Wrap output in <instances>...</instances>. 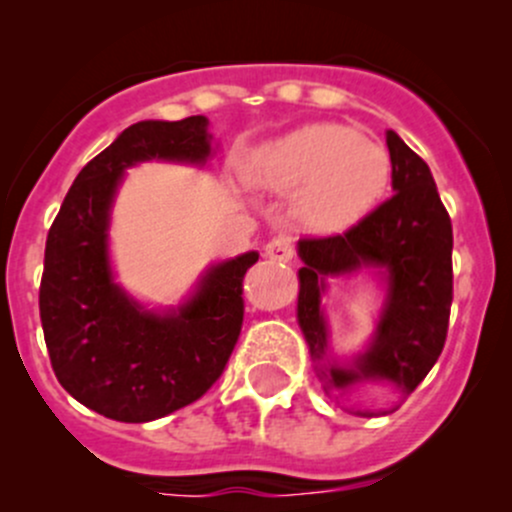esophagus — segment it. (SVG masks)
<instances>
[{
	"label": "esophagus",
	"instance_id": "34e87169",
	"mask_svg": "<svg viewBox=\"0 0 512 512\" xmlns=\"http://www.w3.org/2000/svg\"><path fill=\"white\" fill-rule=\"evenodd\" d=\"M265 255L275 262H289L294 257V242L289 237H272L265 245Z\"/></svg>",
	"mask_w": 512,
	"mask_h": 512
}]
</instances>
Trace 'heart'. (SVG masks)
<instances>
[{"label":"heart","mask_w":512,"mask_h":512,"mask_svg":"<svg viewBox=\"0 0 512 512\" xmlns=\"http://www.w3.org/2000/svg\"><path fill=\"white\" fill-rule=\"evenodd\" d=\"M389 153L342 123H307L242 165L247 185L294 193L289 213L312 235H337L366 218L389 185Z\"/></svg>","instance_id":"b5f03b06"}]
</instances>
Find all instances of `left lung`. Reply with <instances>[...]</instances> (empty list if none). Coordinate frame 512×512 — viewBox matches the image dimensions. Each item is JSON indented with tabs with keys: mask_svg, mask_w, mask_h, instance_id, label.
<instances>
[{
	"mask_svg": "<svg viewBox=\"0 0 512 512\" xmlns=\"http://www.w3.org/2000/svg\"><path fill=\"white\" fill-rule=\"evenodd\" d=\"M386 146L396 193L344 235L299 240L297 245L304 262L297 272V322L324 394H337V399L361 384H389L406 399L426 379L446 344L453 302L451 218L423 158L394 131H386ZM364 269L380 277L385 304L370 344L344 360L328 347L321 297L329 279ZM354 414L376 416L389 414V409H356Z\"/></svg>",
	"mask_w": 512,
	"mask_h": 512,
	"instance_id": "left-lung-1",
	"label": "left lung"
}]
</instances>
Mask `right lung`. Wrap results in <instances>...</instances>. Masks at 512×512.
I'll list each match as a JSON object with an SVG mask.
<instances>
[{
    "label": "right lung",
    "mask_w": 512,
    "mask_h": 512,
    "mask_svg": "<svg viewBox=\"0 0 512 512\" xmlns=\"http://www.w3.org/2000/svg\"><path fill=\"white\" fill-rule=\"evenodd\" d=\"M208 118L138 121L81 168L46 237L39 314L59 384L79 404L146 423L198 401L223 374L242 327V277L257 252L215 262L178 307L148 309L116 282L111 210L128 168L205 165Z\"/></svg>",
    "instance_id": "add662e5"
}]
</instances>
